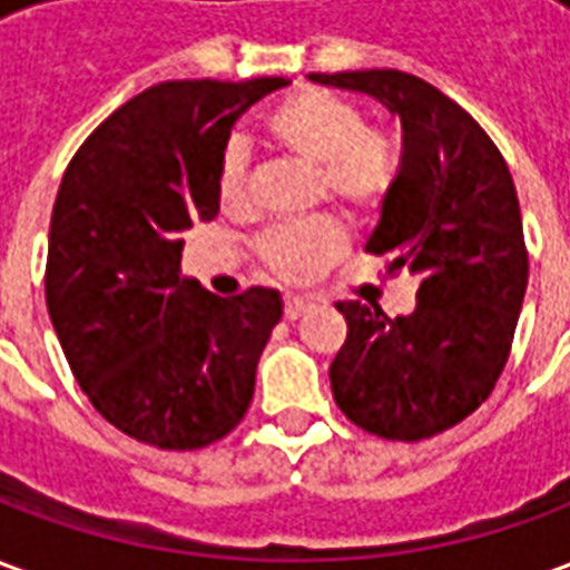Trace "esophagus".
<instances>
[{"instance_id":"34e87169","label":"esophagus","mask_w":570,"mask_h":570,"mask_svg":"<svg viewBox=\"0 0 570 570\" xmlns=\"http://www.w3.org/2000/svg\"><path fill=\"white\" fill-rule=\"evenodd\" d=\"M311 308H314V305H311L308 298H296V296L284 298V317H286V321H298V317H305Z\"/></svg>"}]
</instances>
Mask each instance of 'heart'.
<instances>
[{
	"mask_svg": "<svg viewBox=\"0 0 570 570\" xmlns=\"http://www.w3.org/2000/svg\"><path fill=\"white\" fill-rule=\"evenodd\" d=\"M265 137L289 161L311 167V200H326L354 219L382 210L400 176V142L387 128L366 125L357 104L321 88H305L274 106ZM216 191L223 210L240 213L249 200V158L240 142L219 155ZM345 225L335 216L268 228L253 256L262 274L281 284H311L345 256Z\"/></svg>",
	"mask_w": 570,
	"mask_h": 570,
	"instance_id": "heart-1",
	"label": "heart"
}]
</instances>
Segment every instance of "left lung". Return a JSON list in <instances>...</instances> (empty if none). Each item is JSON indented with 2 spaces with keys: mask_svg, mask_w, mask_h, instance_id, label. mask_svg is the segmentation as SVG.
Listing matches in <instances>:
<instances>
[{
  "mask_svg": "<svg viewBox=\"0 0 570 570\" xmlns=\"http://www.w3.org/2000/svg\"><path fill=\"white\" fill-rule=\"evenodd\" d=\"M382 100L403 128V164L366 253L419 274L415 311L338 302L347 335L330 384L338 409L382 440L419 442L473 415L501 379L528 286L513 176L464 106L400 69L311 72Z\"/></svg>",
  "mask_w": 570,
  "mask_h": 570,
  "instance_id": "obj_1",
  "label": "left lung"
}]
</instances>
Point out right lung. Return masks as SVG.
Instances as JSON below:
<instances>
[{
    "mask_svg": "<svg viewBox=\"0 0 570 570\" xmlns=\"http://www.w3.org/2000/svg\"><path fill=\"white\" fill-rule=\"evenodd\" d=\"M284 85L161 81L106 118L63 174L45 302L85 396L130 440L191 452L247 415L281 296H213L179 281V253L219 213L232 125Z\"/></svg>",
    "mask_w": 570,
    "mask_h": 570,
    "instance_id": "right-lung-1",
    "label": "right lung"
}]
</instances>
